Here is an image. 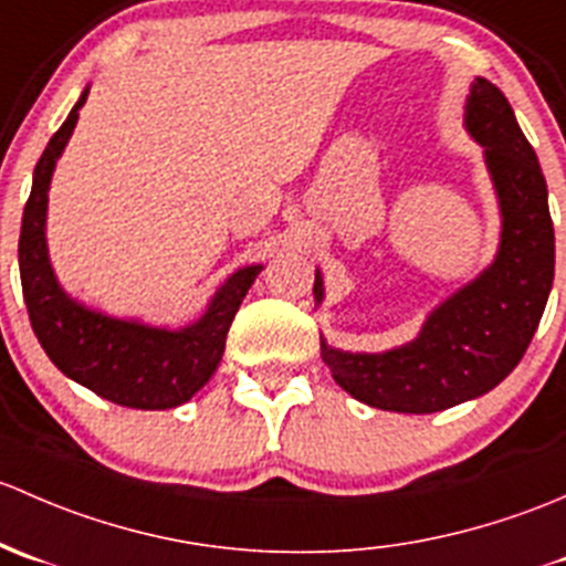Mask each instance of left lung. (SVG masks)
<instances>
[{
    "mask_svg": "<svg viewBox=\"0 0 566 566\" xmlns=\"http://www.w3.org/2000/svg\"><path fill=\"white\" fill-rule=\"evenodd\" d=\"M463 127L482 147L499 198L501 234L491 264L441 300L417 337L387 352H343L322 335L332 378L359 403L398 413H433L499 387L526 354L553 289V220L532 144L496 84L476 75ZM316 307L324 277L316 270Z\"/></svg>",
    "mask_w": 566,
    "mask_h": 566,
    "instance_id": "1",
    "label": "left lung"
}]
</instances>
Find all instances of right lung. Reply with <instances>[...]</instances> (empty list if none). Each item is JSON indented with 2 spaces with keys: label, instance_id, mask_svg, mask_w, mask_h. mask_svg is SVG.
<instances>
[{
  "label": "right lung",
  "instance_id": "1",
  "mask_svg": "<svg viewBox=\"0 0 566 566\" xmlns=\"http://www.w3.org/2000/svg\"><path fill=\"white\" fill-rule=\"evenodd\" d=\"M86 95L90 86L81 92L78 103L40 155L32 193L23 207L19 266L29 322L51 363L81 387L127 409H177L218 370L229 326L264 264L231 272L207 302V311L185 326H155L142 318L111 316L70 296L51 266L45 218L51 177L73 136Z\"/></svg>",
  "mask_w": 566,
  "mask_h": 566
}]
</instances>
